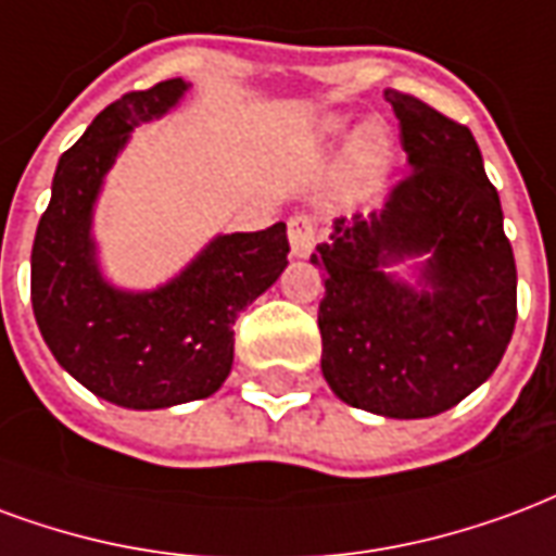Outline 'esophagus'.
Wrapping results in <instances>:
<instances>
[{
	"label": "esophagus",
	"instance_id": "34e87169",
	"mask_svg": "<svg viewBox=\"0 0 556 556\" xmlns=\"http://www.w3.org/2000/svg\"><path fill=\"white\" fill-rule=\"evenodd\" d=\"M287 237H290V254L293 257H311L314 242H317V225L307 216H293L287 222Z\"/></svg>",
	"mask_w": 556,
	"mask_h": 556
}]
</instances>
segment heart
I'll return each mask as SVG.
<instances>
[{
    "mask_svg": "<svg viewBox=\"0 0 556 556\" xmlns=\"http://www.w3.org/2000/svg\"><path fill=\"white\" fill-rule=\"evenodd\" d=\"M343 148L338 172V189L346 201H364L382 189L384 177L391 172V160H394V148H391V136L382 124H355L350 115H326L319 117L311 136H307V148L317 153Z\"/></svg>",
    "mask_w": 556,
    "mask_h": 556,
    "instance_id": "heart-1",
    "label": "heart"
}]
</instances>
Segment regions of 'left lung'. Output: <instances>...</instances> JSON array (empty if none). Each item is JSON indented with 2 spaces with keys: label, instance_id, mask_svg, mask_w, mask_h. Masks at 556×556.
Segmentation results:
<instances>
[{
  "label": "left lung",
  "instance_id": "left-lung-1",
  "mask_svg": "<svg viewBox=\"0 0 556 556\" xmlns=\"http://www.w3.org/2000/svg\"><path fill=\"white\" fill-rule=\"evenodd\" d=\"M408 153L382 210L334 218L323 273V376L346 403L417 420L447 412L494 372L516 328V257L471 129L384 91ZM416 261L400 279L390 266Z\"/></svg>",
  "mask_w": 556,
  "mask_h": 556
}]
</instances>
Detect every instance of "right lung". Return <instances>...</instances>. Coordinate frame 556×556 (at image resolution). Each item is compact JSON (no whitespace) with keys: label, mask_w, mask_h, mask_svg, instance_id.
I'll list each match as a JSON object with an SVG mask.
<instances>
[{"label":"right lung","mask_w":556,"mask_h":556,"mask_svg":"<svg viewBox=\"0 0 556 556\" xmlns=\"http://www.w3.org/2000/svg\"><path fill=\"white\" fill-rule=\"evenodd\" d=\"M189 83L115 100L55 168L31 245V307L55 362L124 408H172L216 394L233 367V323L287 269V225L218 233L156 290H124L97 257L94 206L129 132L168 115Z\"/></svg>","instance_id":"obj_1"}]
</instances>
